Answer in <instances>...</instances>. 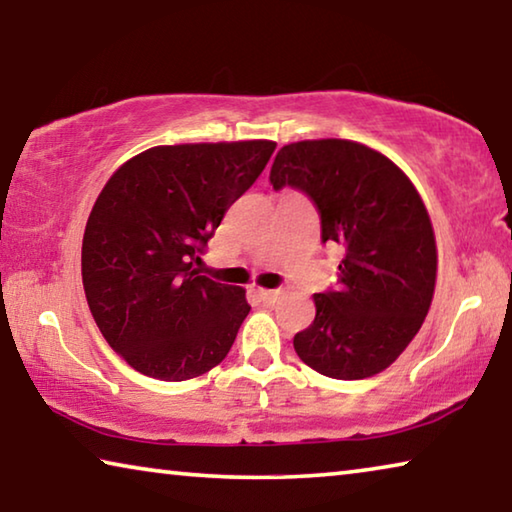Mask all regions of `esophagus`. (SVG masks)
I'll use <instances>...</instances> for the list:
<instances>
[{
	"mask_svg": "<svg viewBox=\"0 0 512 512\" xmlns=\"http://www.w3.org/2000/svg\"><path fill=\"white\" fill-rule=\"evenodd\" d=\"M253 293H255V298L262 302V305H266V307L275 305L277 298H280V291H277V289H255Z\"/></svg>",
	"mask_w": 512,
	"mask_h": 512,
	"instance_id": "esophagus-1",
	"label": "esophagus"
}]
</instances>
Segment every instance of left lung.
Masks as SVG:
<instances>
[{
    "label": "left lung",
    "mask_w": 512,
    "mask_h": 512,
    "mask_svg": "<svg viewBox=\"0 0 512 512\" xmlns=\"http://www.w3.org/2000/svg\"><path fill=\"white\" fill-rule=\"evenodd\" d=\"M275 192L298 189L320 214V241L339 248V287L316 293V318L293 336L309 368L366 379L418 334L436 287V239L420 194L402 169L350 140L282 146Z\"/></svg>",
    "instance_id": "8db88e82"
}]
</instances>
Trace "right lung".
Returning a JSON list of instances; mask_svg holds the SVG:
<instances>
[{"mask_svg": "<svg viewBox=\"0 0 512 512\" xmlns=\"http://www.w3.org/2000/svg\"><path fill=\"white\" fill-rule=\"evenodd\" d=\"M273 151L268 140L155 146L101 189L83 235V289L103 339L137 372L185 381L230 352L246 291L194 264Z\"/></svg>", "mask_w": 512, "mask_h": 512, "instance_id": "1", "label": "right lung"}]
</instances>
